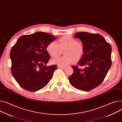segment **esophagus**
Segmentation results:
<instances>
[{"mask_svg":"<svg viewBox=\"0 0 122 122\" xmlns=\"http://www.w3.org/2000/svg\"><path fill=\"white\" fill-rule=\"evenodd\" d=\"M57 67H58V68H59V69H64V68H65V66H60V65H58L57 66Z\"/></svg>","mask_w":122,"mask_h":122,"instance_id":"34e87169","label":"esophagus"}]
</instances>
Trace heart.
Masks as SVG:
<instances>
[{
	"instance_id": "b5f03b06",
	"label": "heart",
	"mask_w": 122,
	"mask_h": 122,
	"mask_svg": "<svg viewBox=\"0 0 122 122\" xmlns=\"http://www.w3.org/2000/svg\"><path fill=\"white\" fill-rule=\"evenodd\" d=\"M56 44L54 42L50 43L46 46L47 53L52 57H57L61 51L65 50L64 56L51 60L52 64L64 66L74 62L76 59L79 60L82 57L84 53L83 44L70 35L60 37Z\"/></svg>"
}]
</instances>
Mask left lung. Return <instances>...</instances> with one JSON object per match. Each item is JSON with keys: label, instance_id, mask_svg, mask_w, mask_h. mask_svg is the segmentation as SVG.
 <instances>
[{"label": "left lung", "instance_id": "left-lung-1", "mask_svg": "<svg viewBox=\"0 0 122 122\" xmlns=\"http://www.w3.org/2000/svg\"><path fill=\"white\" fill-rule=\"evenodd\" d=\"M84 46V53L77 63L72 66L73 74L69 77L70 84L75 88L89 91L99 86L103 81L111 66L112 48L103 36L86 32L76 33Z\"/></svg>", "mask_w": 122, "mask_h": 122}]
</instances>
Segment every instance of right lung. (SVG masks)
Masks as SVG:
<instances>
[{
	"mask_svg": "<svg viewBox=\"0 0 122 122\" xmlns=\"http://www.w3.org/2000/svg\"><path fill=\"white\" fill-rule=\"evenodd\" d=\"M56 39L48 33L37 32L21 36L12 47L10 54L11 72L22 88L35 92L50 82L57 66L46 65L51 58L46 46Z\"/></svg>",
	"mask_w": 122,
	"mask_h": 122,
	"instance_id": "right-lung-1",
	"label": "right lung"
}]
</instances>
